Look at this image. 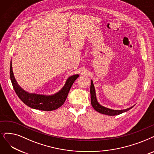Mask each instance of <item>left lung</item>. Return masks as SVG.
<instances>
[{
    "label": "left lung",
    "instance_id": "1",
    "mask_svg": "<svg viewBox=\"0 0 154 154\" xmlns=\"http://www.w3.org/2000/svg\"><path fill=\"white\" fill-rule=\"evenodd\" d=\"M90 95H91V103L92 107H93L94 109L98 112L103 114H106L107 116H116V115L121 114L123 112H127L128 110H130L135 106L134 105L130 107L125 109L114 110V109H111L106 107L100 105V104L97 101L95 89L93 81L92 80H91V85H90Z\"/></svg>",
    "mask_w": 154,
    "mask_h": 154
}]
</instances>
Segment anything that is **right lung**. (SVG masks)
Here are the masks:
<instances>
[{"label":"right lung","instance_id":"obj_1","mask_svg":"<svg viewBox=\"0 0 154 154\" xmlns=\"http://www.w3.org/2000/svg\"><path fill=\"white\" fill-rule=\"evenodd\" d=\"M79 77V75H74L66 79L64 87L57 93L52 95H42L35 93H29L24 90L17 83L14 76L12 66V60L10 65V78L13 86L14 90L21 100L28 107L41 110L51 111L56 110L63 105L68 95L71 86L76 79Z\"/></svg>","mask_w":154,"mask_h":154}]
</instances>
